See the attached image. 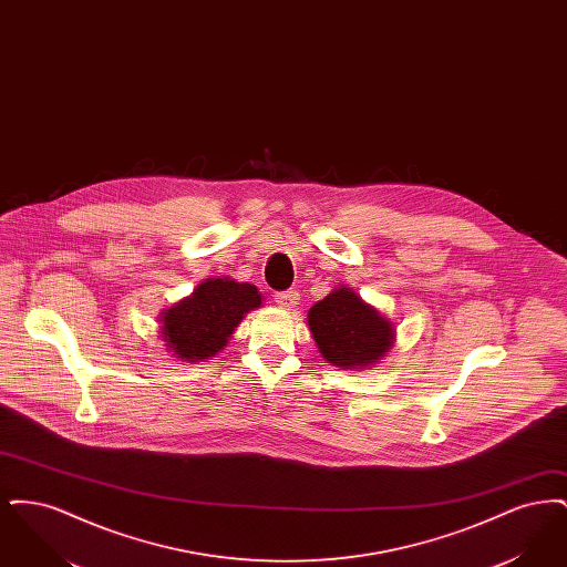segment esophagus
I'll use <instances>...</instances> for the list:
<instances>
[{
	"mask_svg": "<svg viewBox=\"0 0 567 567\" xmlns=\"http://www.w3.org/2000/svg\"><path fill=\"white\" fill-rule=\"evenodd\" d=\"M276 303L280 306V308H285V310H293L297 306V299H299V293L297 291H282V293H276Z\"/></svg>",
	"mask_w": 567,
	"mask_h": 567,
	"instance_id": "34e87169",
	"label": "esophagus"
}]
</instances>
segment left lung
<instances>
[{
	"mask_svg": "<svg viewBox=\"0 0 567 567\" xmlns=\"http://www.w3.org/2000/svg\"><path fill=\"white\" fill-rule=\"evenodd\" d=\"M308 327L329 365L365 370L395 344V324L349 287H338L308 310Z\"/></svg>",
	"mask_w": 567,
	"mask_h": 567,
	"instance_id": "obj_1",
	"label": "left lung"
}]
</instances>
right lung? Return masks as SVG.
<instances>
[{
  "label": "right lung",
  "instance_id": "1",
  "mask_svg": "<svg viewBox=\"0 0 567 567\" xmlns=\"http://www.w3.org/2000/svg\"><path fill=\"white\" fill-rule=\"evenodd\" d=\"M264 296L255 285L229 276L206 278L193 293L159 315V338L172 357L199 363L223 351L243 323L244 315L261 308Z\"/></svg>",
  "mask_w": 567,
  "mask_h": 567
}]
</instances>
